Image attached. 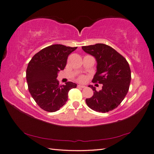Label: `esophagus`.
Returning a JSON list of instances; mask_svg holds the SVG:
<instances>
[{
    "mask_svg": "<svg viewBox=\"0 0 154 154\" xmlns=\"http://www.w3.org/2000/svg\"><path fill=\"white\" fill-rule=\"evenodd\" d=\"M78 88H85V86H84V85H78Z\"/></svg>",
    "mask_w": 154,
    "mask_h": 154,
    "instance_id": "1",
    "label": "esophagus"
}]
</instances>
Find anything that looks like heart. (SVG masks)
<instances>
[{
    "label": "heart",
    "mask_w": 154,
    "mask_h": 154,
    "mask_svg": "<svg viewBox=\"0 0 154 154\" xmlns=\"http://www.w3.org/2000/svg\"><path fill=\"white\" fill-rule=\"evenodd\" d=\"M78 80H79L80 82H85L86 80V78L85 76H80L78 78Z\"/></svg>",
    "instance_id": "heart-1"
}]
</instances>
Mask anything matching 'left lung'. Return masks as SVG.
<instances>
[{"label":"left lung","instance_id":"obj_1","mask_svg":"<svg viewBox=\"0 0 154 154\" xmlns=\"http://www.w3.org/2000/svg\"><path fill=\"white\" fill-rule=\"evenodd\" d=\"M82 49L97 60V72L92 82L103 84L99 91L88 86L94 94L86 99L87 105L97 112L111 111L119 105L128 92L131 79L129 63L119 53L103 43L83 46Z\"/></svg>","mask_w":154,"mask_h":154}]
</instances>
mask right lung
Returning <instances> with one entry per match:
<instances>
[{"instance_id": "1", "label": "right lung", "mask_w": 154, "mask_h": 154, "mask_svg": "<svg viewBox=\"0 0 154 154\" xmlns=\"http://www.w3.org/2000/svg\"><path fill=\"white\" fill-rule=\"evenodd\" d=\"M76 48L51 45L35 54L29 62L26 71L29 91L44 111H58L68 100L69 90L77 86L72 82L60 86L56 79L58 72L66 67L68 56Z\"/></svg>"}]
</instances>
